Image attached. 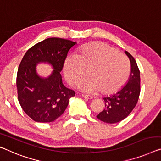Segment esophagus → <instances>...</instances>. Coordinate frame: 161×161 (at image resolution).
Segmentation results:
<instances>
[{"instance_id":"obj_1","label":"esophagus","mask_w":161,"mask_h":161,"mask_svg":"<svg viewBox=\"0 0 161 161\" xmlns=\"http://www.w3.org/2000/svg\"><path fill=\"white\" fill-rule=\"evenodd\" d=\"M81 96H82L83 97H85V98H87V99H92V98H93L92 96H91V95H85V94H82V95H81Z\"/></svg>"}]
</instances>
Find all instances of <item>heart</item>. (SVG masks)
<instances>
[{"label": "heart", "mask_w": 161, "mask_h": 161, "mask_svg": "<svg viewBox=\"0 0 161 161\" xmlns=\"http://www.w3.org/2000/svg\"><path fill=\"white\" fill-rule=\"evenodd\" d=\"M89 75L81 87L87 92L101 90L111 95L121 89L130 72V63L125 55L102 42L86 45L76 56H68L64 64L66 80L76 87Z\"/></svg>", "instance_id": "heart-1"}]
</instances>
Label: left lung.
<instances>
[{
	"label": "left lung",
	"instance_id": "8db88e82",
	"mask_svg": "<svg viewBox=\"0 0 161 161\" xmlns=\"http://www.w3.org/2000/svg\"><path fill=\"white\" fill-rule=\"evenodd\" d=\"M131 63L128 83L115 94L104 97L105 108L97 116L100 121L115 124L126 119L137 103L140 93V71L134 57L125 51Z\"/></svg>",
	"mask_w": 161,
	"mask_h": 161
}]
</instances>
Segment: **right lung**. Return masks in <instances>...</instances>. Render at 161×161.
Instances as JSON below:
<instances>
[{
    "instance_id": "add662e5",
    "label": "right lung",
    "mask_w": 161,
    "mask_h": 161,
    "mask_svg": "<svg viewBox=\"0 0 161 161\" xmlns=\"http://www.w3.org/2000/svg\"><path fill=\"white\" fill-rule=\"evenodd\" d=\"M75 44L63 38H47L33 45L24 56L16 76L18 100L33 121H55L64 114L69 99L75 95L74 90L64 85L60 74L69 49ZM39 62H47L54 67L48 78L37 76L35 66Z\"/></svg>"
}]
</instances>
